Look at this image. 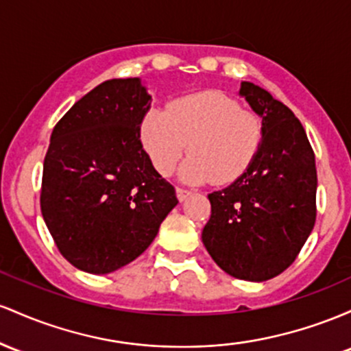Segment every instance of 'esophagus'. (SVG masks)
Here are the masks:
<instances>
[{
	"mask_svg": "<svg viewBox=\"0 0 351 351\" xmlns=\"http://www.w3.org/2000/svg\"><path fill=\"white\" fill-rule=\"evenodd\" d=\"M176 194H177V199H179L180 202H184V200H186L187 197L192 194V192L187 191V189H184V187H177L176 189Z\"/></svg>",
	"mask_w": 351,
	"mask_h": 351,
	"instance_id": "34e87169",
	"label": "esophagus"
}]
</instances>
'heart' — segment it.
I'll use <instances>...</instances> for the list:
<instances>
[{"label": "heart", "mask_w": 351, "mask_h": 351, "mask_svg": "<svg viewBox=\"0 0 351 351\" xmlns=\"http://www.w3.org/2000/svg\"><path fill=\"white\" fill-rule=\"evenodd\" d=\"M141 141L160 176H171L184 152H192L180 169L186 182L237 180L254 162L263 143L261 116L217 90L176 99L167 111L149 109L141 124Z\"/></svg>", "instance_id": "b5f03b06"}]
</instances>
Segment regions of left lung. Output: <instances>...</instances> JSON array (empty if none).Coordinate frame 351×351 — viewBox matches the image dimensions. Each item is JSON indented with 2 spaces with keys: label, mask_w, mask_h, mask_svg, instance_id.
Wrapping results in <instances>:
<instances>
[{
  "label": "left lung",
  "mask_w": 351,
  "mask_h": 351,
  "mask_svg": "<svg viewBox=\"0 0 351 351\" xmlns=\"http://www.w3.org/2000/svg\"><path fill=\"white\" fill-rule=\"evenodd\" d=\"M240 96L262 117L263 143L230 186L208 194L202 242L232 277L263 282L292 265L317 217V169L305 129L270 93L243 81Z\"/></svg>",
  "instance_id": "8db88e82"
}]
</instances>
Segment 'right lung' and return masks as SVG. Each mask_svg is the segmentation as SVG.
I'll return each mask as SVG.
<instances>
[{"label":"right lung","mask_w":351,"mask_h":351,"mask_svg":"<svg viewBox=\"0 0 351 351\" xmlns=\"http://www.w3.org/2000/svg\"><path fill=\"white\" fill-rule=\"evenodd\" d=\"M151 96L139 77L109 80L54 125L41 214L71 265L104 275L139 257L179 200L141 143Z\"/></svg>","instance_id":"1"}]
</instances>
